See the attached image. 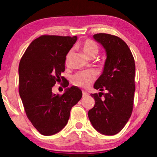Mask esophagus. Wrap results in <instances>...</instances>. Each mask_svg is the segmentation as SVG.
I'll use <instances>...</instances> for the list:
<instances>
[{
  "instance_id": "esophagus-1",
  "label": "esophagus",
  "mask_w": 157,
  "mask_h": 157,
  "mask_svg": "<svg viewBox=\"0 0 157 157\" xmlns=\"http://www.w3.org/2000/svg\"><path fill=\"white\" fill-rule=\"evenodd\" d=\"M88 95H89V93H87V92H86V91H82V97H86V96H88Z\"/></svg>"
}]
</instances>
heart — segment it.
<instances>
[{
  "mask_svg": "<svg viewBox=\"0 0 157 157\" xmlns=\"http://www.w3.org/2000/svg\"><path fill=\"white\" fill-rule=\"evenodd\" d=\"M81 49L88 58H93L98 53V46L91 40H86L81 45ZM71 57V52L67 54L66 57V63H67ZM97 74L93 70H87V71H81L75 74L72 77L71 82L75 86L78 87L87 89L91 86V83L96 78Z\"/></svg>",
  "mask_w": 157,
  "mask_h": 157,
  "instance_id": "obj_1",
  "label": "heart"
}]
</instances>
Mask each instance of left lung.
I'll return each instance as SVG.
<instances>
[{
    "instance_id": "1",
    "label": "left lung",
    "mask_w": 157,
    "mask_h": 157,
    "mask_svg": "<svg viewBox=\"0 0 157 157\" xmlns=\"http://www.w3.org/2000/svg\"><path fill=\"white\" fill-rule=\"evenodd\" d=\"M93 37L105 48L106 60L102 75L94 86L100 92L91 94L95 104L88 116L95 130L111 136L123 128L132 113L134 59L128 45L120 37L104 33L94 35ZM104 90L107 91L105 94L101 92Z\"/></svg>"
}]
</instances>
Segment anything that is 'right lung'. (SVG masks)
Instances as JSON below:
<instances>
[{"instance_id": "right-lung-1", "label": "right lung", "mask_w": 157, "mask_h": 157, "mask_svg": "<svg viewBox=\"0 0 157 157\" xmlns=\"http://www.w3.org/2000/svg\"><path fill=\"white\" fill-rule=\"evenodd\" d=\"M77 36L42 35L30 44L19 64V93L26 116L42 135L51 136L67 124L70 111L82 97L77 86L68 88L61 76L66 57ZM64 82L62 95L52 93L57 82Z\"/></svg>"}]
</instances>
